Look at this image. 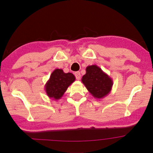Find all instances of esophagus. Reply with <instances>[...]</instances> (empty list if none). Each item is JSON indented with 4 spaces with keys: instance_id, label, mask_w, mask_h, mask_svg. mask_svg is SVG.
<instances>
[{
    "instance_id": "1",
    "label": "esophagus",
    "mask_w": 153,
    "mask_h": 153,
    "mask_svg": "<svg viewBox=\"0 0 153 153\" xmlns=\"http://www.w3.org/2000/svg\"><path fill=\"white\" fill-rule=\"evenodd\" d=\"M75 76H76V79L77 80H79L80 79V77H81V75H80L79 71H76V73H75Z\"/></svg>"
}]
</instances>
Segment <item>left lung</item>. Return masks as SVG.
Segmentation results:
<instances>
[{"instance_id": "8db88e82", "label": "left lung", "mask_w": 153, "mask_h": 153, "mask_svg": "<svg viewBox=\"0 0 153 153\" xmlns=\"http://www.w3.org/2000/svg\"><path fill=\"white\" fill-rule=\"evenodd\" d=\"M86 73L82 82L93 97L101 99L109 94L113 86V80L96 65L88 66Z\"/></svg>"}]
</instances>
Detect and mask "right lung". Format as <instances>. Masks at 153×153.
<instances>
[{"label": "right lung", "mask_w": 153, "mask_h": 153, "mask_svg": "<svg viewBox=\"0 0 153 153\" xmlns=\"http://www.w3.org/2000/svg\"><path fill=\"white\" fill-rule=\"evenodd\" d=\"M75 80L73 74L65 73L61 69H55L45 84L46 94L52 99L59 100Z\"/></svg>", "instance_id": "obj_1"}]
</instances>
